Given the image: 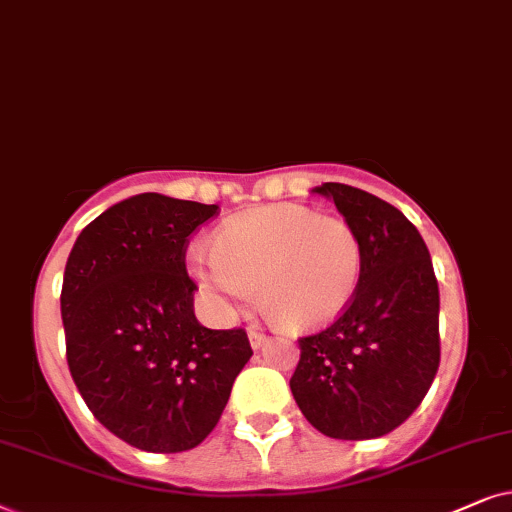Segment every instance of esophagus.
<instances>
[{
	"instance_id": "34e87169",
	"label": "esophagus",
	"mask_w": 512,
	"mask_h": 512,
	"mask_svg": "<svg viewBox=\"0 0 512 512\" xmlns=\"http://www.w3.org/2000/svg\"><path fill=\"white\" fill-rule=\"evenodd\" d=\"M248 337H250V346H252V349H260V346H262L264 342H267V335H264V332H260V330H255V327H250Z\"/></svg>"
}]
</instances>
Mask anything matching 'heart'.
Segmentation results:
<instances>
[{"label":"heart","instance_id":"b5f03b06","mask_svg":"<svg viewBox=\"0 0 512 512\" xmlns=\"http://www.w3.org/2000/svg\"><path fill=\"white\" fill-rule=\"evenodd\" d=\"M363 241L337 215L283 203L224 222L213 250L192 248L189 267L213 297L260 306L283 330H316L349 309L363 281Z\"/></svg>","mask_w":512,"mask_h":512}]
</instances>
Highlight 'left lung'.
<instances>
[{
  "instance_id": "1",
  "label": "left lung",
  "mask_w": 512,
  "mask_h": 512,
  "mask_svg": "<svg viewBox=\"0 0 512 512\" xmlns=\"http://www.w3.org/2000/svg\"><path fill=\"white\" fill-rule=\"evenodd\" d=\"M316 192L356 227L363 281L342 316L297 339L290 388L327 438H381L410 419L438 372V278L424 238L391 203L342 182Z\"/></svg>"
}]
</instances>
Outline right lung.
<instances>
[{"label": "right lung", "instance_id": "1", "mask_svg": "<svg viewBox=\"0 0 512 512\" xmlns=\"http://www.w3.org/2000/svg\"><path fill=\"white\" fill-rule=\"evenodd\" d=\"M217 206L138 194L81 231L67 257L60 311L81 398L107 431L156 454L201 445L252 356L243 327L194 316L187 245Z\"/></svg>", "mask_w": 512, "mask_h": 512}]
</instances>
